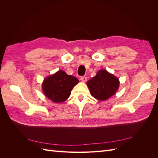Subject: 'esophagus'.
Returning a JSON list of instances; mask_svg holds the SVG:
<instances>
[{
	"instance_id": "34e87169",
	"label": "esophagus",
	"mask_w": 158,
	"mask_h": 158,
	"mask_svg": "<svg viewBox=\"0 0 158 158\" xmlns=\"http://www.w3.org/2000/svg\"><path fill=\"white\" fill-rule=\"evenodd\" d=\"M81 80L83 82H85L87 81V77L86 76H82V77H81Z\"/></svg>"
}]
</instances>
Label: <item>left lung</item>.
Wrapping results in <instances>:
<instances>
[{
	"mask_svg": "<svg viewBox=\"0 0 158 158\" xmlns=\"http://www.w3.org/2000/svg\"><path fill=\"white\" fill-rule=\"evenodd\" d=\"M87 85L94 98L104 101L115 94L119 86V81L107 70H100L96 76L88 81Z\"/></svg>",
	"mask_w": 158,
	"mask_h": 158,
	"instance_id": "8db88e82",
	"label": "left lung"
}]
</instances>
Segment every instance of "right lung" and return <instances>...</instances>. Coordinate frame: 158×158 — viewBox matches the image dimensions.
I'll use <instances>...</instances> for the list:
<instances>
[{"instance_id": "right-lung-1", "label": "right lung", "mask_w": 158, "mask_h": 158, "mask_svg": "<svg viewBox=\"0 0 158 158\" xmlns=\"http://www.w3.org/2000/svg\"><path fill=\"white\" fill-rule=\"evenodd\" d=\"M78 83V80L63 70L46 78L42 84V89L46 96L55 103L64 102L70 96L71 90Z\"/></svg>"}]
</instances>
